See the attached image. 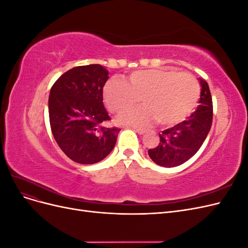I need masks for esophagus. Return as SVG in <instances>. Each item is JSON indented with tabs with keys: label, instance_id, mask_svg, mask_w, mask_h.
I'll return each mask as SVG.
<instances>
[{
	"label": "esophagus",
	"instance_id": "34e87169",
	"mask_svg": "<svg viewBox=\"0 0 248 248\" xmlns=\"http://www.w3.org/2000/svg\"><path fill=\"white\" fill-rule=\"evenodd\" d=\"M134 131H137L139 134H144L146 132L145 129H141V128H134Z\"/></svg>",
	"mask_w": 248,
	"mask_h": 248
}]
</instances>
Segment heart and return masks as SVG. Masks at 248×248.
Masks as SVG:
<instances>
[{"mask_svg": "<svg viewBox=\"0 0 248 248\" xmlns=\"http://www.w3.org/2000/svg\"><path fill=\"white\" fill-rule=\"evenodd\" d=\"M108 108L120 114L140 99L144 106L118 118L122 125L144 126L154 120L169 127L183 122L196 108L200 85L191 74L172 69H148L132 72L126 81L108 80L102 90Z\"/></svg>", "mask_w": 248, "mask_h": 248, "instance_id": "1", "label": "heart"}]
</instances>
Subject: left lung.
Listing matches in <instances>:
<instances>
[{
	"label": "left lung",
	"mask_w": 248,
	"mask_h": 248,
	"mask_svg": "<svg viewBox=\"0 0 248 248\" xmlns=\"http://www.w3.org/2000/svg\"><path fill=\"white\" fill-rule=\"evenodd\" d=\"M200 79L201 99L196 111L185 121L159 133L158 146L149 149L148 154L156 164L175 168L196 154L206 140L212 125V97L207 81Z\"/></svg>",
	"instance_id": "obj_1"
}]
</instances>
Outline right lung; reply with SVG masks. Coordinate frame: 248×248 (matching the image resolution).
Segmentation results:
<instances>
[{"label":"right lung","mask_w":248,"mask_h":248,"mask_svg":"<svg viewBox=\"0 0 248 248\" xmlns=\"http://www.w3.org/2000/svg\"><path fill=\"white\" fill-rule=\"evenodd\" d=\"M108 71L99 64L74 67L50 89L48 114L52 136L73 161L93 164L114 149L119 128L104 127L110 118L103 106L102 90Z\"/></svg>","instance_id":"right-lung-1"}]
</instances>
